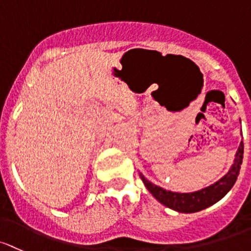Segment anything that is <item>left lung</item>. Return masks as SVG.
Masks as SVG:
<instances>
[{
	"label": "left lung",
	"instance_id": "left-lung-1",
	"mask_svg": "<svg viewBox=\"0 0 251 251\" xmlns=\"http://www.w3.org/2000/svg\"><path fill=\"white\" fill-rule=\"evenodd\" d=\"M243 152L244 144L243 142H241V146L237 150L234 163L232 165L228 173L213 185L200 190V191L190 192V194H179V192L167 191V190L160 188V186L154 185L151 181L144 178L143 174H141V178L143 180L144 185L147 186V189L151 192L152 196L166 207L180 213L200 212V210L205 209V208L210 207L212 204L220 201L234 185L237 176L239 174V170H241L242 161H243Z\"/></svg>",
	"mask_w": 251,
	"mask_h": 251
}]
</instances>
